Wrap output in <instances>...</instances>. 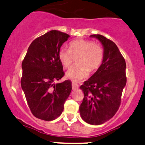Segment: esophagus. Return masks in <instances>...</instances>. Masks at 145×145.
Listing matches in <instances>:
<instances>
[{
    "instance_id": "34e87169",
    "label": "esophagus",
    "mask_w": 145,
    "mask_h": 145,
    "mask_svg": "<svg viewBox=\"0 0 145 145\" xmlns=\"http://www.w3.org/2000/svg\"><path fill=\"white\" fill-rule=\"evenodd\" d=\"M78 89V84L77 83L72 82V89L73 90H76Z\"/></svg>"
}]
</instances>
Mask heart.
Segmentation results:
<instances>
[{"instance_id":"obj_1","label":"heart","mask_w":145,"mask_h":145,"mask_svg":"<svg viewBox=\"0 0 145 145\" xmlns=\"http://www.w3.org/2000/svg\"><path fill=\"white\" fill-rule=\"evenodd\" d=\"M104 52L99 44L92 41L78 39L70 42L69 50L61 48L59 51L58 58L65 69H69L78 57V65L66 73V76L73 82H78L89 76L90 71L97 69L102 63Z\"/></svg>"}]
</instances>
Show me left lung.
<instances>
[{"label":"left lung","mask_w":145,"mask_h":145,"mask_svg":"<svg viewBox=\"0 0 145 145\" xmlns=\"http://www.w3.org/2000/svg\"><path fill=\"white\" fill-rule=\"evenodd\" d=\"M90 37L101 43L104 56L97 71L80 86L84 98L80 114L87 123L97 125L110 120L119 110L127 82L126 63L113 41L101 35Z\"/></svg>","instance_id":"obj_1"}]
</instances>
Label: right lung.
<instances>
[{
	"mask_svg": "<svg viewBox=\"0 0 145 145\" xmlns=\"http://www.w3.org/2000/svg\"><path fill=\"white\" fill-rule=\"evenodd\" d=\"M69 37L56 30L46 33L31 43L22 63V89L32 114L41 120L59 117L71 93L70 80L54 82L64 76L58 54Z\"/></svg>",
	"mask_w": 145,
	"mask_h": 145,
	"instance_id": "add662e5",
	"label": "right lung"
}]
</instances>
